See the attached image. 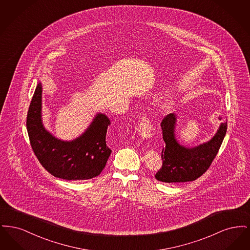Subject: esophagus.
Returning <instances> with one entry per match:
<instances>
[{
	"mask_svg": "<svg viewBox=\"0 0 250 250\" xmlns=\"http://www.w3.org/2000/svg\"><path fill=\"white\" fill-rule=\"evenodd\" d=\"M152 130L153 125L151 124V121L148 118L146 113L143 114L138 124V132L143 138H150L152 136Z\"/></svg>",
	"mask_w": 250,
	"mask_h": 250,
	"instance_id": "obj_1",
	"label": "esophagus"
}]
</instances>
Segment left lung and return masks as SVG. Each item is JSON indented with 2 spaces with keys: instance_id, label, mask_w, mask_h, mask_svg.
<instances>
[{
  "instance_id": "left-lung-1",
  "label": "left lung",
  "mask_w": 250,
  "mask_h": 250,
  "mask_svg": "<svg viewBox=\"0 0 250 250\" xmlns=\"http://www.w3.org/2000/svg\"><path fill=\"white\" fill-rule=\"evenodd\" d=\"M176 116L166 115L160 123L165 146L161 152L162 167L156 172L155 178L165 183H185L201 177L210 167L224 140L227 122L221 124L214 138L195 148L180 145L174 135Z\"/></svg>"
}]
</instances>
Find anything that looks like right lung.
Here are the masks:
<instances>
[{"mask_svg": "<svg viewBox=\"0 0 250 250\" xmlns=\"http://www.w3.org/2000/svg\"><path fill=\"white\" fill-rule=\"evenodd\" d=\"M41 95L42 86L38 83L26 121L30 143L40 164L54 177L67 181L98 176L111 154L106 141L109 119L104 114H97L83 135L72 142H62L43 126Z\"/></svg>", "mask_w": 250, "mask_h": 250, "instance_id": "obj_1", "label": "right lung"}]
</instances>
